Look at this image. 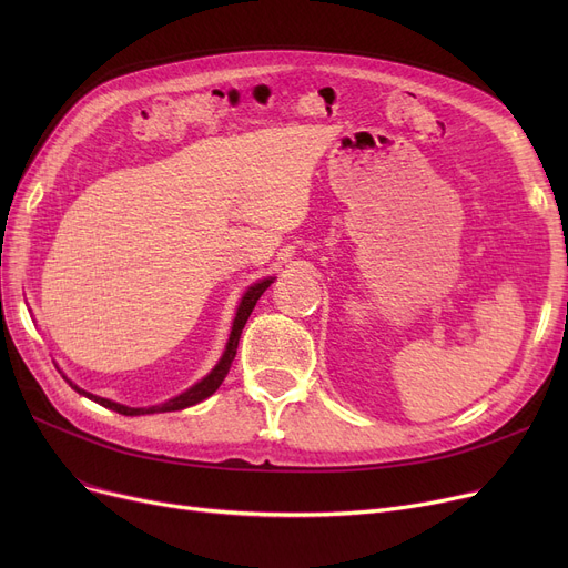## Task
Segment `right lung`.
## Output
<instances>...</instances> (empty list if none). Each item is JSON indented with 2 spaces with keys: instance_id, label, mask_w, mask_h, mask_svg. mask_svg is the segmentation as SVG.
I'll list each match as a JSON object with an SVG mask.
<instances>
[{
  "instance_id": "obj_1",
  "label": "right lung",
  "mask_w": 568,
  "mask_h": 568,
  "mask_svg": "<svg viewBox=\"0 0 568 568\" xmlns=\"http://www.w3.org/2000/svg\"><path fill=\"white\" fill-rule=\"evenodd\" d=\"M272 283H274V278L268 276V278H262V281L253 283V285L244 292L242 302H239L234 322H232V332H230L225 352H223V356L219 359V364L212 368V373H209L206 377H202L197 384H193L191 389H186L184 394H179V396H174V398H170V400H165V403H161V405H152V407H126V405H119V403H112V400H108V398H101V396H94V394H89V392L80 389V386H75L69 377H64V379L71 384V389H75V392L82 394L84 398L94 400V403H99V405H103V407H108V409H114V412L124 414V416L156 414V412H176V409H186V407H191V405H197V403H202L204 398L212 396V394L219 389V386L223 384V379H225V375H227V371H230V366H232V362H234L236 345H239V338H242L244 324H246V320L251 317V313H253L257 300L262 296V292H264L268 285H272Z\"/></svg>"
}]
</instances>
